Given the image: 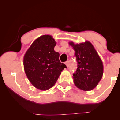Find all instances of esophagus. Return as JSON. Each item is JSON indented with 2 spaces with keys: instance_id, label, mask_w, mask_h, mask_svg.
<instances>
[{
  "instance_id": "obj_1",
  "label": "esophagus",
  "mask_w": 120,
  "mask_h": 120,
  "mask_svg": "<svg viewBox=\"0 0 120 120\" xmlns=\"http://www.w3.org/2000/svg\"><path fill=\"white\" fill-rule=\"evenodd\" d=\"M65 64L66 65H67V67H69V61H67L65 63Z\"/></svg>"
}]
</instances>
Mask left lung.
Returning a JSON list of instances; mask_svg holds the SVG:
<instances>
[{
  "label": "left lung",
  "instance_id": "left-lung-1",
  "mask_svg": "<svg viewBox=\"0 0 120 120\" xmlns=\"http://www.w3.org/2000/svg\"><path fill=\"white\" fill-rule=\"evenodd\" d=\"M74 51L77 69L73 74L77 87L83 91H90L96 87L103 74V64L98 53L89 41L79 44L69 43Z\"/></svg>",
  "mask_w": 120,
  "mask_h": 120
}]
</instances>
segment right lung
<instances>
[{
  "label": "right lung",
  "instance_id": "1",
  "mask_svg": "<svg viewBox=\"0 0 120 120\" xmlns=\"http://www.w3.org/2000/svg\"><path fill=\"white\" fill-rule=\"evenodd\" d=\"M51 35H44L33 42L24 56V71L30 83L37 89L47 90L55 85L67 67L59 60Z\"/></svg>",
  "mask_w": 120,
  "mask_h": 120
}]
</instances>
